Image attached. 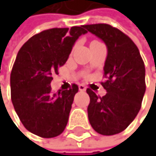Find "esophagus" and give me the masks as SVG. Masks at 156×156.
<instances>
[{
  "label": "esophagus",
  "mask_w": 156,
  "mask_h": 156,
  "mask_svg": "<svg viewBox=\"0 0 156 156\" xmlns=\"http://www.w3.org/2000/svg\"><path fill=\"white\" fill-rule=\"evenodd\" d=\"M79 91H81V92H84V91H86V86L83 84H80L79 85Z\"/></svg>",
  "instance_id": "34e87169"
}]
</instances>
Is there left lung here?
<instances>
[{
  "instance_id": "1",
  "label": "left lung",
  "mask_w": 156,
  "mask_h": 156,
  "mask_svg": "<svg viewBox=\"0 0 156 156\" xmlns=\"http://www.w3.org/2000/svg\"><path fill=\"white\" fill-rule=\"evenodd\" d=\"M105 42L107 56L104 67L106 95L98 97L91 89L88 117L93 129L105 136L118 134L128 127L141 109L146 92L145 63L138 47L126 34L109 24L85 25Z\"/></svg>"
}]
</instances>
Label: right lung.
Wrapping results in <instances>:
<instances>
[{
	"label": "right lung",
	"instance_id": "right-lung-1",
	"mask_svg": "<svg viewBox=\"0 0 156 156\" xmlns=\"http://www.w3.org/2000/svg\"><path fill=\"white\" fill-rule=\"evenodd\" d=\"M87 32L85 25L48 29L31 37L19 50L10 73L11 101L29 132L54 138L64 131L78 86L52 93L50 84L74 43Z\"/></svg>",
	"mask_w": 156,
	"mask_h": 156
}]
</instances>
